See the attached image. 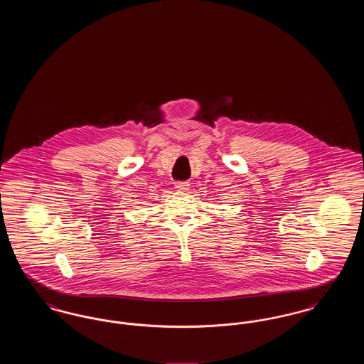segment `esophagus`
<instances>
[{"instance_id":"1","label":"esophagus","mask_w":364,"mask_h":364,"mask_svg":"<svg viewBox=\"0 0 364 364\" xmlns=\"http://www.w3.org/2000/svg\"><path fill=\"white\" fill-rule=\"evenodd\" d=\"M174 187L178 191L188 190V188H190V183H187V181H178V183L174 184Z\"/></svg>"}]
</instances>
